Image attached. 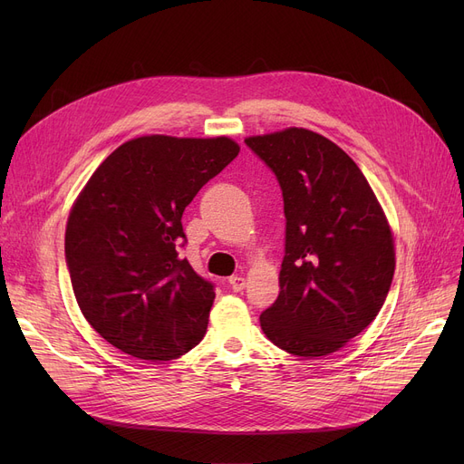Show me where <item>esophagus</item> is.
I'll return each mask as SVG.
<instances>
[{"mask_svg":"<svg viewBox=\"0 0 464 464\" xmlns=\"http://www.w3.org/2000/svg\"><path fill=\"white\" fill-rule=\"evenodd\" d=\"M229 285H231V289L233 291H242V289H245L246 287V280H245V276H231L229 278Z\"/></svg>","mask_w":464,"mask_h":464,"instance_id":"1","label":"esophagus"}]
</instances>
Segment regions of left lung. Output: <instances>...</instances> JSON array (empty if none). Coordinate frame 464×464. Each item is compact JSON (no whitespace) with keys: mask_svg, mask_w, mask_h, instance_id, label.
<instances>
[{"mask_svg":"<svg viewBox=\"0 0 464 464\" xmlns=\"http://www.w3.org/2000/svg\"><path fill=\"white\" fill-rule=\"evenodd\" d=\"M282 189L280 294L261 314L271 343L322 357L369 327L395 273L393 235L355 161L324 135L289 128L245 139Z\"/></svg>","mask_w":464,"mask_h":464,"instance_id":"left-lung-1","label":"left lung"}]
</instances>
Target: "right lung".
<instances>
[{
	"label": "right lung",
	"instance_id": "1",
	"mask_svg": "<svg viewBox=\"0 0 464 464\" xmlns=\"http://www.w3.org/2000/svg\"><path fill=\"white\" fill-rule=\"evenodd\" d=\"M238 150L227 137L146 135L90 177L67 219L65 261L81 312L114 348L169 361L201 343L216 294L179 256L182 214Z\"/></svg>",
	"mask_w": 464,
	"mask_h": 464
}]
</instances>
